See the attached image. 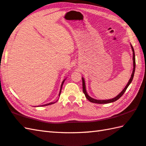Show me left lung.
I'll return each mask as SVG.
<instances>
[{
  "label": "left lung",
  "mask_w": 146,
  "mask_h": 146,
  "mask_svg": "<svg viewBox=\"0 0 146 146\" xmlns=\"http://www.w3.org/2000/svg\"><path fill=\"white\" fill-rule=\"evenodd\" d=\"M131 49H132L133 51V71H132V74L131 75V78L129 79V81L128 82L127 84L126 85V86L125 87V88L122 90V92H121L120 93H119L116 97H114L113 98L111 99H109V100H97V99H95L92 97H90L88 94L87 93L86 90V84H85V81L83 78H82V91H83L84 94L85 95V97L90 102L92 103H95V104H109V103H111V102H114L117 100L121 96L124 94V93L125 92V91L127 89V88L128 87L129 85L130 84L133 80V76H134V73H135V52H134V49L133 46L131 45Z\"/></svg>",
  "instance_id": "8db88e82"
}]
</instances>
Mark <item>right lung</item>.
Here are the masks:
<instances>
[{"mask_svg":"<svg viewBox=\"0 0 146 146\" xmlns=\"http://www.w3.org/2000/svg\"><path fill=\"white\" fill-rule=\"evenodd\" d=\"M65 79H64V80L63 81L62 83V84H61V88H60V93H59V97H60V93H61V91H62V86H63V84H64V81H65ZM56 102H57V100H56ZM56 102H50V103H49V104H44V105H42V106H40V107H41V106H48V105H51V104H53L55 103ZM39 106H37V107H39Z\"/></svg>","mask_w":146,"mask_h":146,"instance_id":"1","label":"right lung"}]
</instances>
